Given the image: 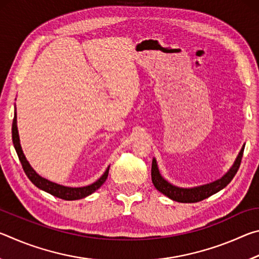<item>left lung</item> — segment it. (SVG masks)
<instances>
[{
    "label": "left lung",
    "instance_id": "8db88e82",
    "mask_svg": "<svg viewBox=\"0 0 259 259\" xmlns=\"http://www.w3.org/2000/svg\"><path fill=\"white\" fill-rule=\"evenodd\" d=\"M243 150L244 145L241 148L238 157L234 161L233 165L231 166V169L227 171L224 176L221 179H217L212 183L205 184V185L196 186V187H191V188H184V187H178L175 186L169 182H166L165 179L161 176L159 171V168H157L156 160L153 157L152 161V182L154 184L155 188L162 194L168 196L169 199L174 201H177V202H183V203H194L199 202V201H202L204 199L211 196L214 193L219 192L223 188L226 187L231 183L232 179L235 176V174L238 172L239 166L241 163V160H242L243 155Z\"/></svg>",
    "mask_w": 259,
    "mask_h": 259
}]
</instances>
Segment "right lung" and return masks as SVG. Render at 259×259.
<instances>
[{"instance_id": "1", "label": "right lung", "mask_w": 259, "mask_h": 259, "mask_svg": "<svg viewBox=\"0 0 259 259\" xmlns=\"http://www.w3.org/2000/svg\"><path fill=\"white\" fill-rule=\"evenodd\" d=\"M12 143H14L15 150L18 154L19 161L21 165H23V169L26 174V176L29 178V181L32 182L35 186L40 188V190L45 191L49 194L57 196V198L67 200V201H73V200H80L85 198V196L93 194L95 191H97L98 188L103 185L105 181L107 179L108 176V170L109 165L107 166L106 171L103 174V176L100 177L98 181L91 184V185L83 186V187H67L59 185V184L48 181V179L41 177L40 175L36 174V171L30 166L29 162L26 160V157L21 150L20 146V140H19V135H18V128H17V114L15 112V117L14 122H12Z\"/></svg>"}]
</instances>
